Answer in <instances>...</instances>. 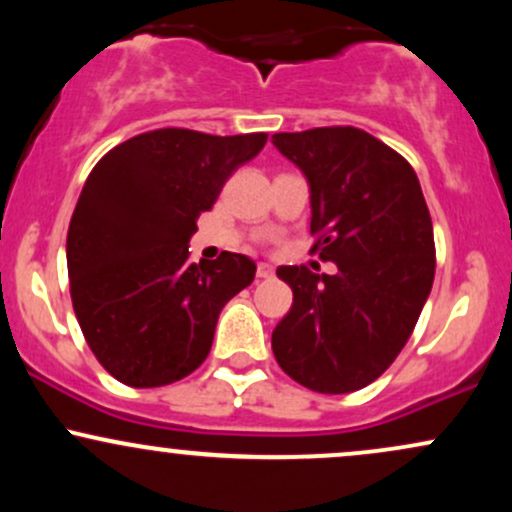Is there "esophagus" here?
<instances>
[{"instance_id":"esophagus-1","label":"esophagus","mask_w":512,"mask_h":512,"mask_svg":"<svg viewBox=\"0 0 512 512\" xmlns=\"http://www.w3.org/2000/svg\"><path fill=\"white\" fill-rule=\"evenodd\" d=\"M257 276H260V279H272L274 267H272V264H267V262H260V264H257Z\"/></svg>"}]
</instances>
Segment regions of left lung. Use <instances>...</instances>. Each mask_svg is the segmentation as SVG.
I'll return each instance as SVG.
<instances>
[{"label":"left lung","mask_w":512,"mask_h":512,"mask_svg":"<svg viewBox=\"0 0 512 512\" xmlns=\"http://www.w3.org/2000/svg\"><path fill=\"white\" fill-rule=\"evenodd\" d=\"M272 142L310 182L315 274L279 267L293 305L272 332L281 370L322 395L378 380L409 342L436 274V243L414 168L358 127L279 132Z\"/></svg>","instance_id":"left-lung-1"}]
</instances>
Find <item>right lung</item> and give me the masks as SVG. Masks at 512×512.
I'll return each instance as SVG.
<instances>
[{"mask_svg": "<svg viewBox=\"0 0 512 512\" xmlns=\"http://www.w3.org/2000/svg\"><path fill=\"white\" fill-rule=\"evenodd\" d=\"M267 134L214 137L163 127L110 149L69 221L67 269L88 349L115 380L161 387L209 356L221 308L255 279V262L221 252L190 262L197 216Z\"/></svg>", "mask_w": 512, "mask_h": 512, "instance_id": "add662e5", "label": "right lung"}]
</instances>
